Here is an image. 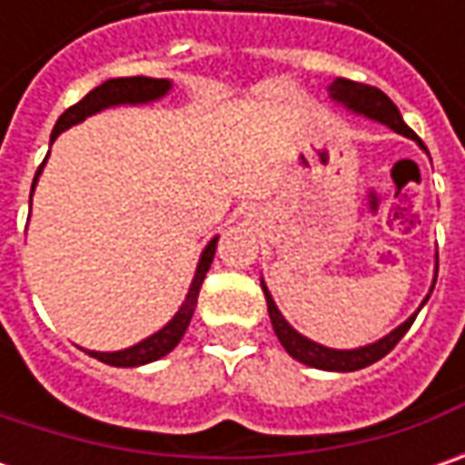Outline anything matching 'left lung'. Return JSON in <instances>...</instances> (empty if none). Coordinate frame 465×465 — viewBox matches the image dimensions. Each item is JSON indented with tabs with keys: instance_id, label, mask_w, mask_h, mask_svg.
I'll list each match as a JSON object with an SVG mask.
<instances>
[{
	"instance_id": "8db88e82",
	"label": "left lung",
	"mask_w": 465,
	"mask_h": 465,
	"mask_svg": "<svg viewBox=\"0 0 465 465\" xmlns=\"http://www.w3.org/2000/svg\"><path fill=\"white\" fill-rule=\"evenodd\" d=\"M329 95L333 103L344 105L351 114L365 116L370 118V121H378V124H385V126L393 129L396 134L406 136V139H414L421 150H427L420 136L414 134V132L403 124L399 108L393 105V100L388 98L383 90L370 87V84H362V82H351L344 80V77H336V80L329 84ZM435 282H438V256H435V279H432L430 295H432V290H435ZM261 290H263V295H266V308H269V318H272L274 333H277L279 344L287 349V354H290L292 360H297V362H302V365L315 367V370H329V372H354V370H362V367L383 360L385 354L401 341L403 333L411 329L417 312H420L421 308H424V302L430 300V295L424 297L420 311L414 312V315H409L401 326H396L391 333H385L383 339H378V341H372V344H365V347L357 349H331L323 347V344H318V341H312L308 336H302L300 331H295L287 323V318L279 312L277 302H274V297L269 292V287L263 284V279H261Z\"/></svg>"
}]
</instances>
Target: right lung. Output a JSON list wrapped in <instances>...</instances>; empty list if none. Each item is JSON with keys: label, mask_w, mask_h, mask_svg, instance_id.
I'll return each instance as SVG.
<instances>
[{"label": "right lung", "mask_w": 465, "mask_h": 465, "mask_svg": "<svg viewBox=\"0 0 465 465\" xmlns=\"http://www.w3.org/2000/svg\"><path fill=\"white\" fill-rule=\"evenodd\" d=\"M173 87L170 80H154V77H114V80L100 82L95 90H90L80 103H74L72 108H66L54 132H51V142H56V136L66 132L69 126L74 124H82L87 116H95L105 108H116V105H144V103H154V100L165 98ZM44 165L38 168L35 178H33V188H30V202H33V191H35V183H38V175H41ZM217 235L212 241L206 242V248L199 256V263H196V274L191 279V287H188L186 300L183 305L178 308V312L170 318L168 323L160 331H154L153 336L142 339L139 344L126 349H118V351H93V349H84L90 357H95L100 362L114 367H139V365H150L154 360L165 357L168 351L178 347V341L183 339L188 323H191V315L196 311V300H199V290H202V282H204L206 272L212 266V259H214V251H217Z\"/></svg>", "instance_id": "right-lung-1"}]
</instances>
